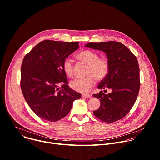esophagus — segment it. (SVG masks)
Masks as SVG:
<instances>
[{
  "label": "esophagus",
  "instance_id": "34e87169",
  "mask_svg": "<svg viewBox=\"0 0 160 160\" xmlns=\"http://www.w3.org/2000/svg\"><path fill=\"white\" fill-rule=\"evenodd\" d=\"M82 97L84 98H89L91 97V96L89 94H82Z\"/></svg>",
  "mask_w": 160,
  "mask_h": 160
}]
</instances>
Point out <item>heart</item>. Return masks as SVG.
Here are the masks:
<instances>
[{
    "label": "heart",
    "mask_w": 160,
    "mask_h": 160,
    "mask_svg": "<svg viewBox=\"0 0 160 160\" xmlns=\"http://www.w3.org/2000/svg\"><path fill=\"white\" fill-rule=\"evenodd\" d=\"M77 58L82 62L88 65L86 72L88 77L72 81L70 86L75 91L82 93L88 92L95 84L94 78L98 81H101L107 76L109 70V64L107 59L99 58L98 52L89 49L82 51L78 53ZM62 68L68 77L72 78L74 76V66L69 58L64 59Z\"/></svg>",
    "instance_id": "heart-1"
}]
</instances>
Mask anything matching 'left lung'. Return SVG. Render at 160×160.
<instances>
[{
	"label": "left lung",
	"mask_w": 160,
	"mask_h": 160,
	"mask_svg": "<svg viewBox=\"0 0 160 160\" xmlns=\"http://www.w3.org/2000/svg\"><path fill=\"white\" fill-rule=\"evenodd\" d=\"M86 47L104 52L109 64L108 74L98 88L111 89L112 92L105 94L101 91L93 94L101 102L99 108L93 113L104 122H115L130 111L138 97L140 88L138 60L127 47L118 42H90Z\"/></svg>",
	"instance_id": "8db88e82"
}]
</instances>
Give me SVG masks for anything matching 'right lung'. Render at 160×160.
<instances>
[{
    "instance_id": "obj_1",
    "label": "right lung",
    "mask_w": 160,
    "mask_h": 160,
    "mask_svg": "<svg viewBox=\"0 0 160 160\" xmlns=\"http://www.w3.org/2000/svg\"><path fill=\"white\" fill-rule=\"evenodd\" d=\"M78 48V42L45 40L25 56L21 88L30 108L42 119H62L71 111L73 101L81 97L68 86L62 68L64 59Z\"/></svg>"
}]
</instances>
